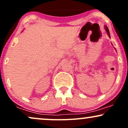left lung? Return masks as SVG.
<instances>
[{"mask_svg": "<svg viewBox=\"0 0 128 128\" xmlns=\"http://www.w3.org/2000/svg\"><path fill=\"white\" fill-rule=\"evenodd\" d=\"M104 28H105V30H106V32L107 34H108V36H109V37L110 38V34L109 29H108V27H107V26H106V25H105V26H104Z\"/></svg>", "mask_w": 128, "mask_h": 128, "instance_id": "obj_1", "label": "left lung"}]
</instances>
